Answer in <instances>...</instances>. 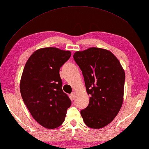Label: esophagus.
I'll return each mask as SVG.
<instances>
[{
	"label": "esophagus",
	"mask_w": 149,
	"mask_h": 149,
	"mask_svg": "<svg viewBox=\"0 0 149 149\" xmlns=\"http://www.w3.org/2000/svg\"><path fill=\"white\" fill-rule=\"evenodd\" d=\"M75 95H76V93H75V92H72L70 94V96H71V98H72V99H75Z\"/></svg>",
	"instance_id": "1"
}]
</instances>
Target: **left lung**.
<instances>
[{
    "mask_svg": "<svg viewBox=\"0 0 149 149\" xmlns=\"http://www.w3.org/2000/svg\"><path fill=\"white\" fill-rule=\"evenodd\" d=\"M74 58L83 73L88 106L81 111L88 127L100 129L118 113L123 103L125 72L115 56L106 49L91 47L75 52Z\"/></svg>",
    "mask_w": 149,
    "mask_h": 149,
    "instance_id": "8db88e82",
    "label": "left lung"
}]
</instances>
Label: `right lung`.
<instances>
[{
  "instance_id": "right-lung-1",
  "label": "right lung",
  "mask_w": 149,
  "mask_h": 149,
  "mask_svg": "<svg viewBox=\"0 0 149 149\" xmlns=\"http://www.w3.org/2000/svg\"><path fill=\"white\" fill-rule=\"evenodd\" d=\"M70 56V51L54 47L40 49L24 68L20 85L22 99L34 119L45 128L61 125L71 106L59 75L60 68Z\"/></svg>"
}]
</instances>
